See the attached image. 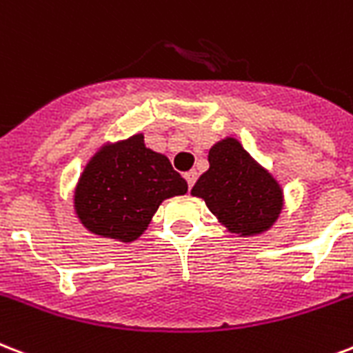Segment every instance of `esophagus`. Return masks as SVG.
Listing matches in <instances>:
<instances>
[{
	"label": "esophagus",
	"mask_w": 353,
	"mask_h": 353,
	"mask_svg": "<svg viewBox=\"0 0 353 353\" xmlns=\"http://www.w3.org/2000/svg\"><path fill=\"white\" fill-rule=\"evenodd\" d=\"M185 179H187L188 187L192 188V185H194L196 179H198V172H196V170H188V172H185Z\"/></svg>",
	"instance_id": "obj_1"
}]
</instances>
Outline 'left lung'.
<instances>
[{
	"label": "left lung",
	"instance_id": "1",
	"mask_svg": "<svg viewBox=\"0 0 353 353\" xmlns=\"http://www.w3.org/2000/svg\"><path fill=\"white\" fill-rule=\"evenodd\" d=\"M209 170L190 190L230 233L261 235L278 222L283 211V188L233 137L209 150Z\"/></svg>",
	"mask_w": 353,
	"mask_h": 353
}]
</instances>
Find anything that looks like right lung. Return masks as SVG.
<instances>
[{
	"label": "right lung",
	"instance_id": "right-lung-1",
	"mask_svg": "<svg viewBox=\"0 0 353 353\" xmlns=\"http://www.w3.org/2000/svg\"><path fill=\"white\" fill-rule=\"evenodd\" d=\"M187 190L168 157L137 133L105 142L90 157L74 188V211L87 231L128 244L148 230L163 201Z\"/></svg>",
	"mask_w": 353,
	"mask_h": 353
}]
</instances>
